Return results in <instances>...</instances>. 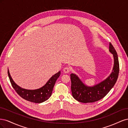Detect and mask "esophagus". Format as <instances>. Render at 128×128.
I'll return each mask as SVG.
<instances>
[{"instance_id":"obj_1","label":"esophagus","mask_w":128,"mask_h":128,"mask_svg":"<svg viewBox=\"0 0 128 128\" xmlns=\"http://www.w3.org/2000/svg\"><path fill=\"white\" fill-rule=\"evenodd\" d=\"M70 71V68L69 67H66L64 69V73H69Z\"/></svg>"}]
</instances>
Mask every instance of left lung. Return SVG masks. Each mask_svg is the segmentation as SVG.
Masks as SVG:
<instances>
[{"label": "left lung", "mask_w": 128, "mask_h": 128, "mask_svg": "<svg viewBox=\"0 0 128 128\" xmlns=\"http://www.w3.org/2000/svg\"><path fill=\"white\" fill-rule=\"evenodd\" d=\"M109 51L113 55L114 66L109 76L102 82L89 86L84 84L75 74H70L72 95L78 102L88 103L98 101L107 95L116 82L119 73L118 59L117 52L111 43Z\"/></svg>", "instance_id": "left-lung-1"}]
</instances>
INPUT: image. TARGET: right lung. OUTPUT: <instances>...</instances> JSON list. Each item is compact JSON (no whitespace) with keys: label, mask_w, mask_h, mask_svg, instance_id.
Listing matches in <instances>:
<instances>
[{"label":"right lung","mask_w":128,"mask_h":128,"mask_svg":"<svg viewBox=\"0 0 128 128\" xmlns=\"http://www.w3.org/2000/svg\"><path fill=\"white\" fill-rule=\"evenodd\" d=\"M61 72L59 71L53 75L43 86L36 90H28L21 88L15 83L10 76L8 69V75L12 86L17 94L21 97L29 102L34 103H42L51 96L53 89L56 80L60 75Z\"/></svg>","instance_id":"right-lung-1"}]
</instances>
